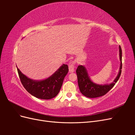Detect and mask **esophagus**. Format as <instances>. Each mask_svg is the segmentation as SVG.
Instances as JSON below:
<instances>
[{"label":"esophagus","instance_id":"34e87169","mask_svg":"<svg viewBox=\"0 0 135 135\" xmlns=\"http://www.w3.org/2000/svg\"><path fill=\"white\" fill-rule=\"evenodd\" d=\"M74 61H71L69 65V71L70 73H73L74 71Z\"/></svg>","mask_w":135,"mask_h":135}]
</instances>
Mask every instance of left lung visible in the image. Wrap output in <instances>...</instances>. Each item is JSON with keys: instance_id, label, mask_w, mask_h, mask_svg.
I'll return each instance as SVG.
<instances>
[{"instance_id": "obj_1", "label": "left lung", "mask_w": 135, "mask_h": 135, "mask_svg": "<svg viewBox=\"0 0 135 135\" xmlns=\"http://www.w3.org/2000/svg\"><path fill=\"white\" fill-rule=\"evenodd\" d=\"M119 59L120 61V65L118 74L116 78L114 79L113 82L104 85H99L93 83L89 78L87 70L83 65H79L77 68L76 73L78 78V83L80 92L84 96L88 98H96L103 96L107 93L111 89L117 81L119 79L122 72V49L120 46H119Z\"/></svg>"}]
</instances>
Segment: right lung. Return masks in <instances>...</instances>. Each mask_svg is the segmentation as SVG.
<instances>
[{"instance_id":"1","label":"right lung","mask_w":135,"mask_h":135,"mask_svg":"<svg viewBox=\"0 0 135 135\" xmlns=\"http://www.w3.org/2000/svg\"><path fill=\"white\" fill-rule=\"evenodd\" d=\"M18 75L23 86L31 95L38 99L49 100L56 97L59 93L65 76L69 69L63 64L54 74L42 80H34L23 74L17 67Z\"/></svg>"}]
</instances>
